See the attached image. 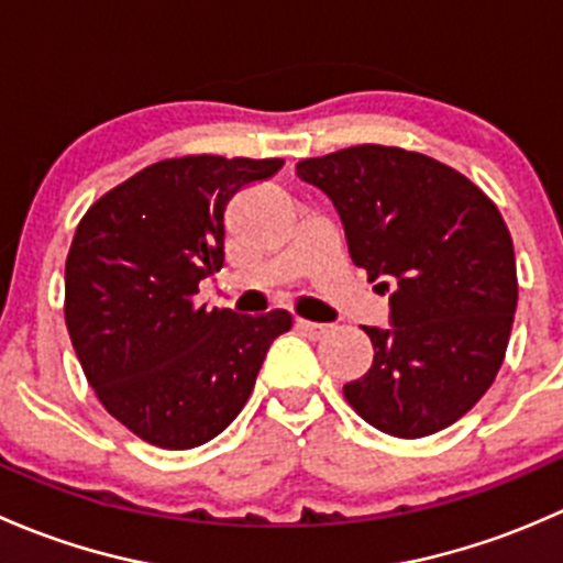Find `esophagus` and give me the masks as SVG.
<instances>
[{"mask_svg":"<svg viewBox=\"0 0 563 563\" xmlns=\"http://www.w3.org/2000/svg\"><path fill=\"white\" fill-rule=\"evenodd\" d=\"M297 329L310 340H318L323 338V334H329L327 323H313V321H305V318H297Z\"/></svg>","mask_w":563,"mask_h":563,"instance_id":"esophagus-1","label":"esophagus"}]
</instances>
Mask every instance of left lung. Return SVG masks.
I'll return each mask as SVG.
<instances>
[{"label":"left lung","mask_w":563,"mask_h":563,"mask_svg":"<svg viewBox=\"0 0 563 563\" xmlns=\"http://www.w3.org/2000/svg\"><path fill=\"white\" fill-rule=\"evenodd\" d=\"M332 198L354 266L389 291V329L365 327L373 365L343 395L395 439L450 428L496 382L518 308V269L496 203L455 168L360 144L297 163Z\"/></svg>","instance_id":"left-lung-1"}]
</instances>
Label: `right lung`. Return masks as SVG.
<instances>
[{
    "label": "right lung",
    "mask_w": 563,
    "mask_h": 563,
    "mask_svg": "<svg viewBox=\"0 0 563 563\" xmlns=\"http://www.w3.org/2000/svg\"><path fill=\"white\" fill-rule=\"evenodd\" d=\"M280 157L185 155L100 196L65 261V323L81 371L117 422L161 450L223 433L255 387L286 310L236 316L198 305L223 266L225 207Z\"/></svg>",
    "instance_id": "right-lung-1"
}]
</instances>
